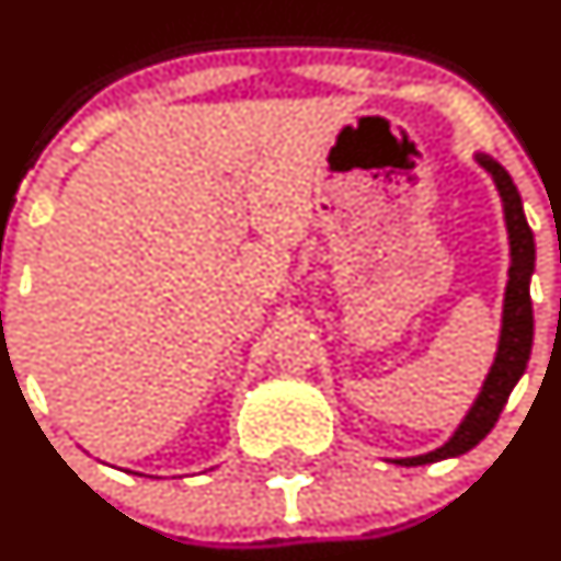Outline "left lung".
I'll use <instances>...</instances> for the list:
<instances>
[{
	"instance_id": "obj_1",
	"label": "left lung",
	"mask_w": 561,
	"mask_h": 561,
	"mask_svg": "<svg viewBox=\"0 0 561 561\" xmlns=\"http://www.w3.org/2000/svg\"><path fill=\"white\" fill-rule=\"evenodd\" d=\"M473 160L484 168L495 182V190L503 203V221L508 230V283L503 294V316H500V336L495 360L486 371L481 390L476 393L471 409L460 425L451 431V436L442 447L414 457H393L396 466H427V462L447 460V457H460L473 449L486 433L497 423L511 390L516 388L524 369H527L529 353H533V299H529V280L535 273V238L524 216L522 195L516 190L514 179L508 176L497 160L490 154L476 152Z\"/></svg>"
}]
</instances>
